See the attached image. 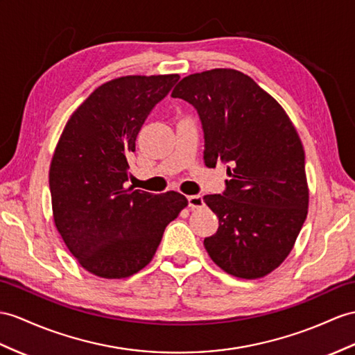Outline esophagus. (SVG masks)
<instances>
[{
  "instance_id": "obj_1",
  "label": "esophagus",
  "mask_w": 355,
  "mask_h": 355,
  "mask_svg": "<svg viewBox=\"0 0 355 355\" xmlns=\"http://www.w3.org/2000/svg\"><path fill=\"white\" fill-rule=\"evenodd\" d=\"M188 205L191 209H198V207H202L205 205L203 197L202 196H188Z\"/></svg>"
}]
</instances>
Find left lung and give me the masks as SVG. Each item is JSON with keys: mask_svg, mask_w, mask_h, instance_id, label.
<instances>
[{"mask_svg": "<svg viewBox=\"0 0 355 355\" xmlns=\"http://www.w3.org/2000/svg\"><path fill=\"white\" fill-rule=\"evenodd\" d=\"M194 105L206 167L227 164L226 191L205 196L218 229L207 254L238 279H262L289 256L309 211L304 149L286 111L248 75L211 69L171 92Z\"/></svg>", "mask_w": 355, "mask_h": 355, "instance_id": "left-lung-1", "label": "left lung"}]
</instances>
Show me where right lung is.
<instances>
[{
  "label": "right lung",
  "mask_w": 355,
  "mask_h": 355,
  "mask_svg": "<svg viewBox=\"0 0 355 355\" xmlns=\"http://www.w3.org/2000/svg\"><path fill=\"white\" fill-rule=\"evenodd\" d=\"M178 80V73L126 75L103 83L60 135L49 167L54 224L76 262L98 277L143 270L167 224L188 206L176 191L125 188L137 135Z\"/></svg>",
  "instance_id": "add662e5"
}]
</instances>
